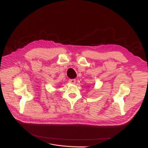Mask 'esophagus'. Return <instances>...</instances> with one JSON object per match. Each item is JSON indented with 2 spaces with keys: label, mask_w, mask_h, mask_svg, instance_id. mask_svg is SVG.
<instances>
[{
  "label": "esophagus",
  "mask_w": 148,
  "mask_h": 148,
  "mask_svg": "<svg viewBox=\"0 0 148 148\" xmlns=\"http://www.w3.org/2000/svg\"><path fill=\"white\" fill-rule=\"evenodd\" d=\"M69 82L71 84H74L75 83V79H69Z\"/></svg>",
  "instance_id": "esophagus-1"
}]
</instances>
